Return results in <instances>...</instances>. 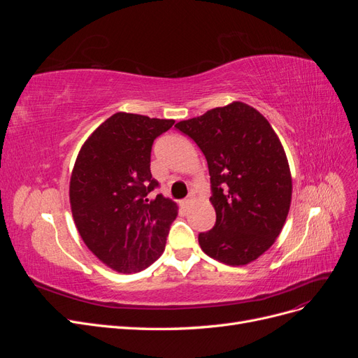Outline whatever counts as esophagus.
<instances>
[{
	"mask_svg": "<svg viewBox=\"0 0 358 358\" xmlns=\"http://www.w3.org/2000/svg\"><path fill=\"white\" fill-rule=\"evenodd\" d=\"M191 201H192L191 199H183V200H180V206H182V208H188Z\"/></svg>",
	"mask_w": 358,
	"mask_h": 358,
	"instance_id": "1",
	"label": "esophagus"
}]
</instances>
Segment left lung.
<instances>
[{
    "instance_id": "obj_1",
    "label": "left lung",
    "mask_w": 358,
    "mask_h": 358,
    "mask_svg": "<svg viewBox=\"0 0 358 358\" xmlns=\"http://www.w3.org/2000/svg\"><path fill=\"white\" fill-rule=\"evenodd\" d=\"M175 127L208 161L216 222L199 234L204 254L229 266L254 262L275 243L291 204V173L280 140L262 113L241 101Z\"/></svg>"
}]
</instances>
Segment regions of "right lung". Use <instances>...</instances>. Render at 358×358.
<instances>
[{
    "label": "right lung",
    "mask_w": 358,
    "mask_h": 358,
    "mask_svg": "<svg viewBox=\"0 0 358 358\" xmlns=\"http://www.w3.org/2000/svg\"><path fill=\"white\" fill-rule=\"evenodd\" d=\"M175 124L119 112L83 143L70 179L74 224L90 251L110 268L136 273L162 254L178 206L150 173L154 140Z\"/></svg>",
    "instance_id": "add662e5"
}]
</instances>
